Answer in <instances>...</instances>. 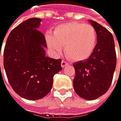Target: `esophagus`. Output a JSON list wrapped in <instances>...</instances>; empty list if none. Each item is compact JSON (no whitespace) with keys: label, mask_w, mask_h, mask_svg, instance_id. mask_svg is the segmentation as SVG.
<instances>
[{"label":"esophagus","mask_w":121,"mask_h":121,"mask_svg":"<svg viewBox=\"0 0 121 121\" xmlns=\"http://www.w3.org/2000/svg\"><path fill=\"white\" fill-rule=\"evenodd\" d=\"M67 65H68V63H67V62L64 61V60H62V62H61V66H62V67H66Z\"/></svg>","instance_id":"34e87169"}]
</instances>
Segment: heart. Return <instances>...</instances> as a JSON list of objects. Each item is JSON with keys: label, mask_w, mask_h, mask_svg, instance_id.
<instances>
[{"label": "heart", "mask_w": 121, "mask_h": 121, "mask_svg": "<svg viewBox=\"0 0 121 121\" xmlns=\"http://www.w3.org/2000/svg\"><path fill=\"white\" fill-rule=\"evenodd\" d=\"M45 39L54 54L59 55L65 46V54L73 61L79 62L92 54L96 44L97 35L91 25L69 22L57 25L53 35L47 34Z\"/></svg>", "instance_id": "heart-1"}]
</instances>
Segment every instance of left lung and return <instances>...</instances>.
<instances>
[{
	"label": "left lung",
	"instance_id": "8db88e82",
	"mask_svg": "<svg viewBox=\"0 0 121 121\" xmlns=\"http://www.w3.org/2000/svg\"><path fill=\"white\" fill-rule=\"evenodd\" d=\"M97 35V44L90 56L73 65L76 93L85 100H94L107 92L116 66V54L112 34L94 20H89Z\"/></svg>",
	"mask_w": 121,
	"mask_h": 121
}]
</instances>
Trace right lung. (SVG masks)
Segmentation results:
<instances>
[{
    "label": "right lung",
    "instance_id": "obj_1",
    "mask_svg": "<svg viewBox=\"0 0 121 121\" xmlns=\"http://www.w3.org/2000/svg\"><path fill=\"white\" fill-rule=\"evenodd\" d=\"M41 21L32 17L15 27L8 37L3 53L11 87L20 96L32 101L49 93L54 75L62 69V59L45 56V37L37 30Z\"/></svg>",
    "mask_w": 121,
    "mask_h": 121
}]
</instances>
